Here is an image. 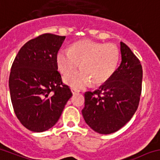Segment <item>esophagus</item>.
Returning a JSON list of instances; mask_svg holds the SVG:
<instances>
[{"label":"esophagus","instance_id":"esophagus-1","mask_svg":"<svg viewBox=\"0 0 160 160\" xmlns=\"http://www.w3.org/2000/svg\"><path fill=\"white\" fill-rule=\"evenodd\" d=\"M71 92H72L73 94H77V93H78L79 92H80L78 89H74V88H71Z\"/></svg>","mask_w":160,"mask_h":160}]
</instances>
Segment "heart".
I'll return each mask as SVG.
<instances>
[{
  "mask_svg": "<svg viewBox=\"0 0 160 160\" xmlns=\"http://www.w3.org/2000/svg\"><path fill=\"white\" fill-rule=\"evenodd\" d=\"M119 58V50L114 44L84 40L73 44L71 49L61 48L56 55V63L63 74L72 72L80 63L82 69L65 76L63 82L81 89L91 82L93 86L106 82L115 73Z\"/></svg>",
  "mask_w": 160,
  "mask_h": 160,
  "instance_id": "obj_1",
  "label": "heart"
}]
</instances>
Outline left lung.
Returning <instances> with one entry per match:
<instances>
[{"label": "left lung", "mask_w": 160, "mask_h": 160, "mask_svg": "<svg viewBox=\"0 0 160 160\" xmlns=\"http://www.w3.org/2000/svg\"><path fill=\"white\" fill-rule=\"evenodd\" d=\"M122 61L112 77L93 92H85L82 111L87 125L101 134L115 133L138 109L142 85V67L130 48L120 42Z\"/></svg>", "instance_id": "1"}]
</instances>
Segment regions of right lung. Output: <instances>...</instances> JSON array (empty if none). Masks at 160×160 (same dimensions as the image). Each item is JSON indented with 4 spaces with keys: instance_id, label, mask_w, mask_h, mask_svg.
Instances as JSON below:
<instances>
[{
    "instance_id": "right-lung-1",
    "label": "right lung",
    "mask_w": 160,
    "mask_h": 160,
    "mask_svg": "<svg viewBox=\"0 0 160 160\" xmlns=\"http://www.w3.org/2000/svg\"><path fill=\"white\" fill-rule=\"evenodd\" d=\"M65 38L44 33L31 39L13 61L8 82L11 100L18 119L30 131L52 127L72 96L62 82L56 63Z\"/></svg>"
}]
</instances>
